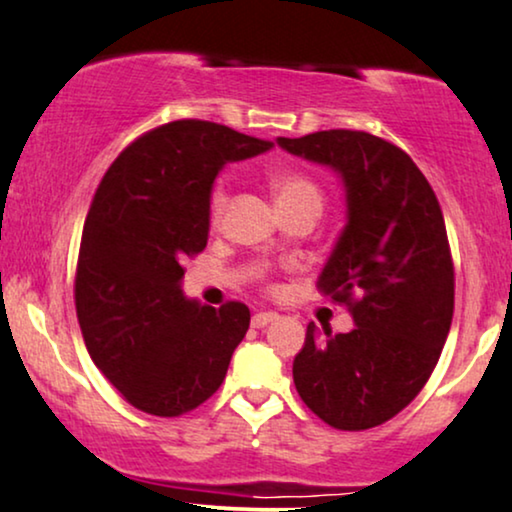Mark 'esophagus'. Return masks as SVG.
<instances>
[{"label":"esophagus","instance_id":"esophagus-1","mask_svg":"<svg viewBox=\"0 0 512 512\" xmlns=\"http://www.w3.org/2000/svg\"><path fill=\"white\" fill-rule=\"evenodd\" d=\"M275 320H277V313H256L254 317H251V327L263 329V327H268V324H272Z\"/></svg>","mask_w":512,"mask_h":512}]
</instances>
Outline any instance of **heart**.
I'll list each match as a JSON object with an SVG mask.
<instances>
[{
	"mask_svg": "<svg viewBox=\"0 0 512 512\" xmlns=\"http://www.w3.org/2000/svg\"><path fill=\"white\" fill-rule=\"evenodd\" d=\"M272 192H275L277 207L280 204H296V202H315L322 204L320 188L301 174H277L272 176ZM225 202H228V195H225L223 185H216L214 195H211V216L218 218L223 214Z\"/></svg>",
	"mask_w": 512,
	"mask_h": 512,
	"instance_id": "b5f03b06",
	"label": "heart"
}]
</instances>
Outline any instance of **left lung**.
I'll return each instance as SVG.
<instances>
[{"label": "left lung", "mask_w": 512, "mask_h": 512, "mask_svg": "<svg viewBox=\"0 0 512 512\" xmlns=\"http://www.w3.org/2000/svg\"><path fill=\"white\" fill-rule=\"evenodd\" d=\"M329 167L345 190V225L317 289L348 305V334L313 322L294 360L301 400L338 430L381 426L421 393L454 315V265L433 188L397 145L367 131L277 138Z\"/></svg>", "instance_id": "left-lung-1"}]
</instances>
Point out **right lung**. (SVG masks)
<instances>
[{
	"label": "right lung",
	"instance_id": "right-lung-1",
	"mask_svg": "<svg viewBox=\"0 0 512 512\" xmlns=\"http://www.w3.org/2000/svg\"><path fill=\"white\" fill-rule=\"evenodd\" d=\"M270 148L178 119L131 143L98 185L79 244L77 320L96 367L145 414L181 416L209 400L247 334V305L188 298L181 263L207 247L218 171Z\"/></svg>",
	"mask_w": 512,
	"mask_h": 512
}]
</instances>
